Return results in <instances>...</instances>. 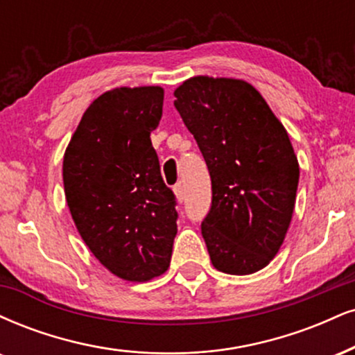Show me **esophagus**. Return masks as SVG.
<instances>
[{"label": "esophagus", "instance_id": "1", "mask_svg": "<svg viewBox=\"0 0 355 355\" xmlns=\"http://www.w3.org/2000/svg\"><path fill=\"white\" fill-rule=\"evenodd\" d=\"M173 191H175V196H177L178 202H183V200H185V187H183L182 182L175 185Z\"/></svg>", "mask_w": 355, "mask_h": 355}]
</instances>
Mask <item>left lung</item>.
Segmentation results:
<instances>
[{"label":"left lung","instance_id":"left-lung-1","mask_svg":"<svg viewBox=\"0 0 355 355\" xmlns=\"http://www.w3.org/2000/svg\"><path fill=\"white\" fill-rule=\"evenodd\" d=\"M173 96L210 172L202 234L211 264L253 275L271 263L291 225L300 164L288 132L243 79L195 76Z\"/></svg>","mask_w":355,"mask_h":355}]
</instances>
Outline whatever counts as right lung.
<instances>
[{
    "label": "right lung",
    "instance_id": "1",
    "mask_svg": "<svg viewBox=\"0 0 355 355\" xmlns=\"http://www.w3.org/2000/svg\"><path fill=\"white\" fill-rule=\"evenodd\" d=\"M164 89L115 87L85 109L64 152L62 180L76 228L102 266L145 283L170 266L177 210L150 132Z\"/></svg>",
    "mask_w": 355,
    "mask_h": 355
}]
</instances>
